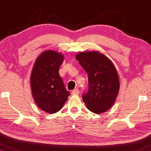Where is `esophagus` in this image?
Listing matches in <instances>:
<instances>
[{
	"instance_id": "esophagus-1",
	"label": "esophagus",
	"mask_w": 151,
	"mask_h": 151,
	"mask_svg": "<svg viewBox=\"0 0 151 151\" xmlns=\"http://www.w3.org/2000/svg\"><path fill=\"white\" fill-rule=\"evenodd\" d=\"M79 94V90L77 88L74 89L71 91V95H78Z\"/></svg>"
}]
</instances>
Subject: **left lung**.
I'll return each mask as SVG.
<instances>
[{
	"label": "left lung",
	"instance_id": "left-lung-1",
	"mask_svg": "<svg viewBox=\"0 0 151 151\" xmlns=\"http://www.w3.org/2000/svg\"><path fill=\"white\" fill-rule=\"evenodd\" d=\"M76 59L88 76V91L82 94L87 108L96 114L109 110L115 102L119 90V80L113 63L98 52H82Z\"/></svg>",
	"mask_w": 151,
	"mask_h": 151
}]
</instances>
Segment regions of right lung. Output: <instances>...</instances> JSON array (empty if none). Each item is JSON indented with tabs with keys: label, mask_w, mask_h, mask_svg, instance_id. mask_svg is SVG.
Instances as JSON below:
<instances>
[{
	"label": "right lung",
	"mask_w": 151,
	"mask_h": 151,
	"mask_svg": "<svg viewBox=\"0 0 151 151\" xmlns=\"http://www.w3.org/2000/svg\"><path fill=\"white\" fill-rule=\"evenodd\" d=\"M63 55L53 50H46L35 61L31 77L32 93L41 110L55 114L62 109L69 96L58 70Z\"/></svg>",
	"instance_id": "1"
}]
</instances>
